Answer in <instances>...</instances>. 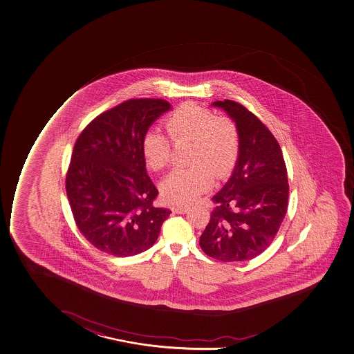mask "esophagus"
Here are the masks:
<instances>
[{
  "mask_svg": "<svg viewBox=\"0 0 354 354\" xmlns=\"http://www.w3.org/2000/svg\"><path fill=\"white\" fill-rule=\"evenodd\" d=\"M188 207H183V206H173L171 207V211L174 212V213H176V214H185V213H187L188 212Z\"/></svg>",
  "mask_w": 354,
  "mask_h": 354,
  "instance_id": "1",
  "label": "esophagus"
}]
</instances>
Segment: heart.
I'll return each instance as SVG.
<instances>
[{"label": "heart", "instance_id": "heart-1", "mask_svg": "<svg viewBox=\"0 0 354 354\" xmlns=\"http://www.w3.org/2000/svg\"><path fill=\"white\" fill-rule=\"evenodd\" d=\"M163 126L167 136L151 129L141 143L143 160L151 171H162L171 159L174 145L191 142L189 168H176L160 185L163 199L178 206L189 205L209 188L214 173L225 176L233 171L240 154V134L233 120L216 116L208 108L193 102L171 111Z\"/></svg>", "mask_w": 354, "mask_h": 354}]
</instances>
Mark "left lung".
Returning a JSON list of instances; mask_svg holds the SVG:
<instances>
[{"instance_id": "obj_1", "label": "left lung", "mask_w": 354, "mask_h": 354, "mask_svg": "<svg viewBox=\"0 0 354 354\" xmlns=\"http://www.w3.org/2000/svg\"><path fill=\"white\" fill-rule=\"evenodd\" d=\"M213 106L236 123L240 154L231 179L212 198L215 207L200 247L218 261H246L270 246L286 215V163L274 136L252 111L232 100Z\"/></svg>"}]
</instances>
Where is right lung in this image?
<instances>
[{
    "label": "right lung",
    "instance_id": "add662e5",
    "mask_svg": "<svg viewBox=\"0 0 354 354\" xmlns=\"http://www.w3.org/2000/svg\"><path fill=\"white\" fill-rule=\"evenodd\" d=\"M171 104L131 99L101 113L81 131L66 174L76 226L97 250L139 254L154 245L171 212L153 205L159 192L141 151L148 128Z\"/></svg>",
    "mask_w": 354,
    "mask_h": 354
}]
</instances>
